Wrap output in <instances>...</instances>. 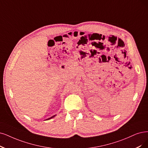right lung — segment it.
I'll use <instances>...</instances> for the list:
<instances>
[{
  "label": "right lung",
  "instance_id": "right-lung-1",
  "mask_svg": "<svg viewBox=\"0 0 148 148\" xmlns=\"http://www.w3.org/2000/svg\"><path fill=\"white\" fill-rule=\"evenodd\" d=\"M55 116H56V115H53V116H51V118H48V119H47L46 120H49V119H51V118H53V117H55Z\"/></svg>",
  "mask_w": 148,
  "mask_h": 148
}]
</instances>
